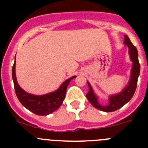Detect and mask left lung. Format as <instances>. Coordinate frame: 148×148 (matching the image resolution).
<instances>
[{"label": "left lung", "mask_w": 148, "mask_h": 148, "mask_svg": "<svg viewBox=\"0 0 148 148\" xmlns=\"http://www.w3.org/2000/svg\"><path fill=\"white\" fill-rule=\"evenodd\" d=\"M124 43L129 48V54H130V59L133 61V67H132L131 74H130V79L127 86L120 93L110 96L109 103L107 105H101L98 101L97 96L94 93L91 85L89 82H87L89 92L86 95V97L87 98L89 101L91 103L93 107H95L96 109H99L104 112H113V111H116L121 108L122 106L127 104L132 99L136 91V89L138 78L139 73H140V64L138 62V51L127 35H125Z\"/></svg>", "instance_id": "obj_1"}]
</instances>
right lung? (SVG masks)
<instances>
[{
  "mask_svg": "<svg viewBox=\"0 0 148 148\" xmlns=\"http://www.w3.org/2000/svg\"><path fill=\"white\" fill-rule=\"evenodd\" d=\"M75 77L76 76H73L65 81L59 89L55 92L43 95H35L25 92L18 85L15 75V59L12 66V79L18 100L23 107L38 116L49 115L60 108L65 99L68 84L70 81Z\"/></svg>",
  "mask_w": 148,
  "mask_h": 148,
  "instance_id": "add662e5",
  "label": "right lung"
}]
</instances>
